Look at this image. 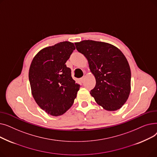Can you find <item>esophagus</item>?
Here are the masks:
<instances>
[{"label": "esophagus", "instance_id": "34e87169", "mask_svg": "<svg viewBox=\"0 0 157 157\" xmlns=\"http://www.w3.org/2000/svg\"><path fill=\"white\" fill-rule=\"evenodd\" d=\"M85 76L82 77V78H81V81L82 82V83H83V82L85 81Z\"/></svg>", "mask_w": 157, "mask_h": 157}]
</instances>
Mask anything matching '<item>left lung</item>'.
Returning a JSON list of instances; mask_svg holds the SVG:
<instances>
[{
    "instance_id": "8db88e82",
    "label": "left lung",
    "mask_w": 157,
    "mask_h": 157,
    "mask_svg": "<svg viewBox=\"0 0 157 157\" xmlns=\"http://www.w3.org/2000/svg\"><path fill=\"white\" fill-rule=\"evenodd\" d=\"M88 60L96 80L90 91L98 105L109 111L120 109L130 95L131 72L125 55L109 43L84 40L74 43Z\"/></svg>"
}]
</instances>
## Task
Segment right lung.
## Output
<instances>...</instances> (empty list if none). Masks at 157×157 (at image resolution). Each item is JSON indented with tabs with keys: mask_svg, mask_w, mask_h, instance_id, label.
Returning a JSON list of instances; mask_svg holds the SVG:
<instances>
[{
	"mask_svg": "<svg viewBox=\"0 0 157 157\" xmlns=\"http://www.w3.org/2000/svg\"><path fill=\"white\" fill-rule=\"evenodd\" d=\"M74 43L63 41L40 50L33 59L29 72L31 92L35 101L47 114H64L72 105L79 85L71 76L66 62Z\"/></svg>",
	"mask_w": 157,
	"mask_h": 157,
	"instance_id": "add662e5",
	"label": "right lung"
}]
</instances>
